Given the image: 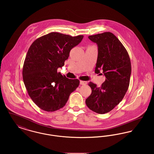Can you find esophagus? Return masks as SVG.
<instances>
[{
    "label": "esophagus",
    "mask_w": 154,
    "mask_h": 154,
    "mask_svg": "<svg viewBox=\"0 0 154 154\" xmlns=\"http://www.w3.org/2000/svg\"><path fill=\"white\" fill-rule=\"evenodd\" d=\"M80 84L81 85H85L87 84V82L86 81H80Z\"/></svg>",
    "instance_id": "34e87169"
}]
</instances>
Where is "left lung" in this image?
<instances>
[{
	"instance_id": "obj_1",
	"label": "left lung",
	"mask_w": 154,
	"mask_h": 154,
	"mask_svg": "<svg viewBox=\"0 0 154 154\" xmlns=\"http://www.w3.org/2000/svg\"><path fill=\"white\" fill-rule=\"evenodd\" d=\"M88 38L98 46L96 73L102 70L105 81L100 87L89 82L92 93L85 103L90 110L98 114L110 112L121 102L130 82L131 62L128 52L117 37L104 32Z\"/></svg>"
}]
</instances>
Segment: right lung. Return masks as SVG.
<instances>
[{"mask_svg":"<svg viewBox=\"0 0 154 154\" xmlns=\"http://www.w3.org/2000/svg\"><path fill=\"white\" fill-rule=\"evenodd\" d=\"M83 37L51 32L30 46L22 69L23 80L28 95L42 110L52 112L62 108L79 87V80L69 79L57 69L64 65L70 50Z\"/></svg>","mask_w":154,"mask_h":154,"instance_id":"1","label":"right lung"}]
</instances>
